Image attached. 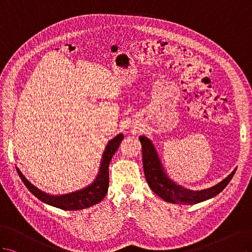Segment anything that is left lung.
Returning <instances> with one entry per match:
<instances>
[{
	"mask_svg": "<svg viewBox=\"0 0 252 252\" xmlns=\"http://www.w3.org/2000/svg\"><path fill=\"white\" fill-rule=\"evenodd\" d=\"M139 140L142 147L144 175L149 186L161 199L169 203H174V204H197V203L216 197L230 182L235 170H237V167H235L229 176H227L224 180L216 184L213 188L201 190L186 189L175 182L167 175L155 149V145L153 144L150 138L142 135L139 136Z\"/></svg>",
	"mask_w": 252,
	"mask_h": 252,
	"instance_id": "1",
	"label": "left lung"
}]
</instances>
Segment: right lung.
<instances>
[{"label": "right lung", "instance_id": "obj_1", "mask_svg": "<svg viewBox=\"0 0 252 252\" xmlns=\"http://www.w3.org/2000/svg\"><path fill=\"white\" fill-rule=\"evenodd\" d=\"M123 139L124 134L120 133L108 142L102 154L97 176L95 177L92 183L87 185L86 188L82 189L63 194H51L49 192L39 189L34 184H32L23 175L19 167H17L18 174L20 175L24 184L26 185V188L31 191V193L34 194L38 200L46 203V204L63 210L85 209L99 203L105 197V194H107L109 189V164L113 155H114L115 152L119 148V144Z\"/></svg>", "mask_w": 252, "mask_h": 252}]
</instances>
